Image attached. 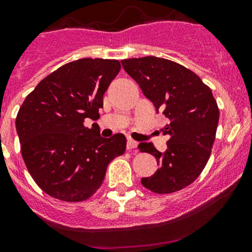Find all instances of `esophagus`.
Segmentation results:
<instances>
[{"mask_svg": "<svg viewBox=\"0 0 252 252\" xmlns=\"http://www.w3.org/2000/svg\"><path fill=\"white\" fill-rule=\"evenodd\" d=\"M136 148H137V142H134V140L132 139L127 140V150L136 151Z\"/></svg>", "mask_w": 252, "mask_h": 252, "instance_id": "34e87169", "label": "esophagus"}]
</instances>
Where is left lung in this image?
<instances>
[{
  "label": "left lung",
  "instance_id": "obj_1",
  "mask_svg": "<svg viewBox=\"0 0 252 252\" xmlns=\"http://www.w3.org/2000/svg\"><path fill=\"white\" fill-rule=\"evenodd\" d=\"M136 80L156 113L162 112L169 124L162 133L170 137L166 151L150 143L138 149L155 156L158 169L142 184L156 193L179 191L193 183L210 158L219 124V108L212 90L201 78L181 64L166 59L145 56L121 61Z\"/></svg>",
  "mask_w": 252,
  "mask_h": 252
}]
</instances>
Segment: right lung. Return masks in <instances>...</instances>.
<instances>
[{
    "label": "right lung",
    "instance_id": "right-lung-1",
    "mask_svg": "<svg viewBox=\"0 0 252 252\" xmlns=\"http://www.w3.org/2000/svg\"><path fill=\"white\" fill-rule=\"evenodd\" d=\"M120 62L80 59L63 64L25 98L15 120L21 155L37 185L54 198L85 201L99 189L108 164L126 150L123 133L99 136L84 126L98 119L103 94Z\"/></svg>",
    "mask_w": 252,
    "mask_h": 252
}]
</instances>
